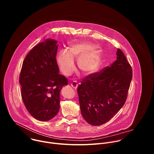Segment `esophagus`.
Listing matches in <instances>:
<instances>
[{
	"label": "esophagus",
	"instance_id": "esophagus-1",
	"mask_svg": "<svg viewBox=\"0 0 154 154\" xmlns=\"http://www.w3.org/2000/svg\"><path fill=\"white\" fill-rule=\"evenodd\" d=\"M71 85L72 86V88H74V89H77V86H78V83H77V82L74 81L71 83Z\"/></svg>",
	"mask_w": 154,
	"mask_h": 154
}]
</instances>
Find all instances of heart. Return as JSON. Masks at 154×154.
<instances>
[{
	"label": "heart",
	"instance_id": "obj_1",
	"mask_svg": "<svg viewBox=\"0 0 154 154\" xmlns=\"http://www.w3.org/2000/svg\"><path fill=\"white\" fill-rule=\"evenodd\" d=\"M97 46L93 44L75 43L68 50L61 51L57 62L61 72L65 76L71 75L75 69L74 60H77V65L80 71L86 75L95 72L99 68L101 55L99 51H94Z\"/></svg>",
	"mask_w": 154,
	"mask_h": 154
}]
</instances>
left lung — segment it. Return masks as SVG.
Instances as JSON below:
<instances>
[{"instance_id":"left-lung-1","label":"left lung","mask_w":154,"mask_h":154,"mask_svg":"<svg viewBox=\"0 0 154 154\" xmlns=\"http://www.w3.org/2000/svg\"><path fill=\"white\" fill-rule=\"evenodd\" d=\"M116 55L110 66L85 77L77 88L82 115L91 125L110 120L126 101L132 69L121 49Z\"/></svg>"}]
</instances>
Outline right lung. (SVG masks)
Instances as JSON below:
<instances>
[{"label": "right lung", "mask_w": 154, "mask_h": 154, "mask_svg": "<svg viewBox=\"0 0 154 154\" xmlns=\"http://www.w3.org/2000/svg\"><path fill=\"white\" fill-rule=\"evenodd\" d=\"M56 40L47 39L25 58L19 77L21 96L29 113L41 121L54 118L60 109V91L68 79L59 74Z\"/></svg>", "instance_id": "add662e5"}]
</instances>
